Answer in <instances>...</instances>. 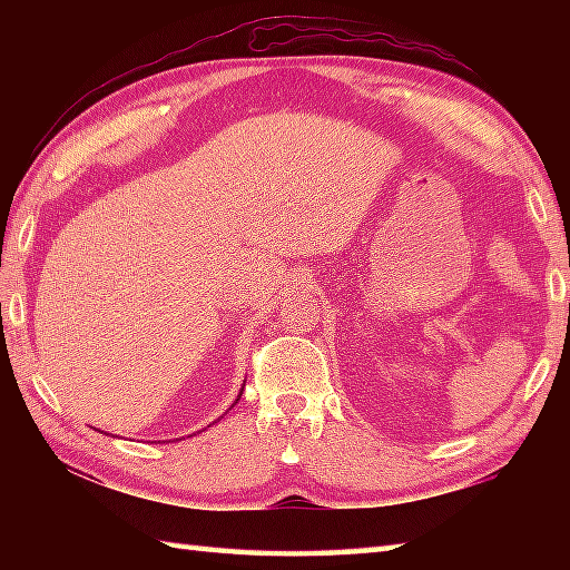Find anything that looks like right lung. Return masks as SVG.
<instances>
[{
	"instance_id": "1",
	"label": "right lung",
	"mask_w": 570,
	"mask_h": 570,
	"mask_svg": "<svg viewBox=\"0 0 570 570\" xmlns=\"http://www.w3.org/2000/svg\"><path fill=\"white\" fill-rule=\"evenodd\" d=\"M244 384H246V382H244ZM240 394H244V390H240V392H238V400H240ZM238 400H236V402H238Z\"/></svg>"
}]
</instances>
